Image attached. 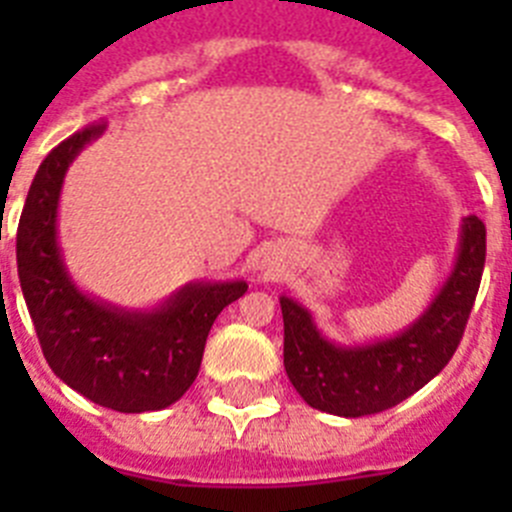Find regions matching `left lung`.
Masks as SVG:
<instances>
[{
    "mask_svg": "<svg viewBox=\"0 0 512 512\" xmlns=\"http://www.w3.org/2000/svg\"><path fill=\"white\" fill-rule=\"evenodd\" d=\"M487 230L477 215L461 220L459 251L449 279L420 318L397 336L341 346L323 336L310 310L279 297L284 318V369L302 400L341 418L395 408L431 382L459 346L485 269Z\"/></svg>",
    "mask_w": 512,
    "mask_h": 512,
    "instance_id": "8db88e82",
    "label": "left lung"
}]
</instances>
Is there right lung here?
I'll list each match as a JSON object with an SVG mask.
<instances>
[{"instance_id": "1", "label": "right lung", "mask_w": 512, "mask_h": 512, "mask_svg": "<svg viewBox=\"0 0 512 512\" xmlns=\"http://www.w3.org/2000/svg\"><path fill=\"white\" fill-rule=\"evenodd\" d=\"M102 133L104 125H89L40 164L17 228V274L58 379L117 413L164 410L192 387L212 323L248 284L189 282L153 310L110 305L76 287L58 246V200L74 158Z\"/></svg>"}]
</instances>
